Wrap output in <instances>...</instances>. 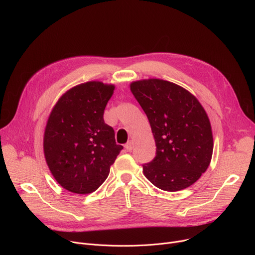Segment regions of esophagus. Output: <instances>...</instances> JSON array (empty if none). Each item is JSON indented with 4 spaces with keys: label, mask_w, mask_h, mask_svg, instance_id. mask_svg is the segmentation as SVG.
Returning a JSON list of instances; mask_svg holds the SVG:
<instances>
[{
    "label": "esophagus",
    "mask_w": 255,
    "mask_h": 255,
    "mask_svg": "<svg viewBox=\"0 0 255 255\" xmlns=\"http://www.w3.org/2000/svg\"><path fill=\"white\" fill-rule=\"evenodd\" d=\"M125 149H126V151H128V152H131L132 151V149H133V141H128L126 144H125Z\"/></svg>",
    "instance_id": "1"
}]
</instances>
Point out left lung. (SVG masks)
Masks as SVG:
<instances>
[{"label":"left lung","instance_id":"left-lung-1","mask_svg":"<svg viewBox=\"0 0 255 255\" xmlns=\"http://www.w3.org/2000/svg\"><path fill=\"white\" fill-rule=\"evenodd\" d=\"M130 90L149 119L156 156L142 165L143 175L164 191L194 184L210 165L213 134L199 101L184 88L163 79L133 82Z\"/></svg>","mask_w":255,"mask_h":255}]
</instances>
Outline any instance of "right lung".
Masks as SVG:
<instances>
[{
	"label": "right lung",
	"mask_w": 255,
	"mask_h": 255,
	"mask_svg": "<svg viewBox=\"0 0 255 255\" xmlns=\"http://www.w3.org/2000/svg\"><path fill=\"white\" fill-rule=\"evenodd\" d=\"M114 85L88 82L67 91L53 106L43 137L46 163L56 181L70 192L88 194L109 177L123 149L105 124V106Z\"/></svg>",
	"instance_id": "obj_1"
}]
</instances>
